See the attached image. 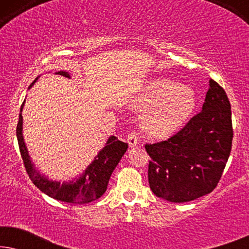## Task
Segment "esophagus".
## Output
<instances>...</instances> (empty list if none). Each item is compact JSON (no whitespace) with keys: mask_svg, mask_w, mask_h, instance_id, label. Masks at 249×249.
Returning a JSON list of instances; mask_svg holds the SVG:
<instances>
[{"mask_svg":"<svg viewBox=\"0 0 249 249\" xmlns=\"http://www.w3.org/2000/svg\"><path fill=\"white\" fill-rule=\"evenodd\" d=\"M127 141H128V144H129V146H130V147H134V146H137V145L139 144V137H138L137 132H136V131H131L130 134L128 135Z\"/></svg>","mask_w":249,"mask_h":249,"instance_id":"34e87169","label":"esophagus"}]
</instances>
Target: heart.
I'll return each mask as SVG.
<instances>
[{
	"instance_id": "heart-1",
	"label": "heart",
	"mask_w": 249,
	"mask_h": 249,
	"mask_svg": "<svg viewBox=\"0 0 249 249\" xmlns=\"http://www.w3.org/2000/svg\"><path fill=\"white\" fill-rule=\"evenodd\" d=\"M138 105L148 108L144 127L155 137H166L186 124L196 107V94L188 86L168 78H156L145 85Z\"/></svg>"
}]
</instances>
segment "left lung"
Masks as SVG:
<instances>
[{"mask_svg": "<svg viewBox=\"0 0 249 249\" xmlns=\"http://www.w3.org/2000/svg\"><path fill=\"white\" fill-rule=\"evenodd\" d=\"M232 137L230 102L223 88L211 79L202 111L166 141L145 145L152 159V192L173 203L213 192L229 159Z\"/></svg>", "mask_w": 249, "mask_h": 249, "instance_id": "left-lung-1", "label": "left lung"}]
</instances>
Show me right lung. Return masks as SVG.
<instances>
[{
  "label": "right lung",
  "mask_w": 249,
  "mask_h": 249,
  "mask_svg": "<svg viewBox=\"0 0 249 249\" xmlns=\"http://www.w3.org/2000/svg\"><path fill=\"white\" fill-rule=\"evenodd\" d=\"M56 73L68 78L70 77L69 73L66 72V71H59ZM36 80L37 79L33 81L29 88L35 84ZM23 105H25V101H23L21 107H20L19 121L18 124H17V138H18L20 154H21L26 171L34 185L40 192L46 194L47 196L52 197L54 199L61 200V202L87 204L100 198L107 188V183L112 172H113L115 166L118 165V163L120 162L125 151H127V142L118 141L115 136H111L107 142L105 147L98 153V155L86 169V171L83 173V176L79 177V179H77L76 181L63 183L51 181L46 177L40 175L34 166L32 161H30V156L28 154V151H27L22 136L21 111Z\"/></svg>",
  "instance_id": "add662e5"
}]
</instances>
